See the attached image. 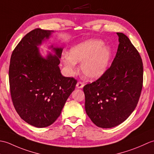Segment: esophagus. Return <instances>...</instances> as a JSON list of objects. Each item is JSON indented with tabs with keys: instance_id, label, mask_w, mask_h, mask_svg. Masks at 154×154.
Returning <instances> with one entry per match:
<instances>
[{
	"instance_id": "esophagus-1",
	"label": "esophagus",
	"mask_w": 154,
	"mask_h": 154,
	"mask_svg": "<svg viewBox=\"0 0 154 154\" xmlns=\"http://www.w3.org/2000/svg\"><path fill=\"white\" fill-rule=\"evenodd\" d=\"M77 87L78 89H82V88L84 87V84L81 82H78L77 83Z\"/></svg>"
}]
</instances>
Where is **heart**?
<instances>
[{"instance_id":"heart-1","label":"heart","mask_w":154,"mask_h":154,"mask_svg":"<svg viewBox=\"0 0 154 154\" xmlns=\"http://www.w3.org/2000/svg\"><path fill=\"white\" fill-rule=\"evenodd\" d=\"M112 57L110 47L104 45L102 40L90 39L71 48L63 56V64L70 74L77 69V62H81V68L88 79H99L109 69Z\"/></svg>"}]
</instances>
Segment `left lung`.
Wrapping results in <instances>:
<instances>
[{"label": "left lung", "instance_id": "left-lung-1", "mask_svg": "<svg viewBox=\"0 0 154 154\" xmlns=\"http://www.w3.org/2000/svg\"><path fill=\"white\" fill-rule=\"evenodd\" d=\"M119 45L103 76L83 87L85 111L92 122L110 128L125 121L138 103L143 84V63L125 34L117 32Z\"/></svg>", "mask_w": 154, "mask_h": 154}]
</instances>
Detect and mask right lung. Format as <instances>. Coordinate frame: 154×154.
<instances>
[{"label":"right lung","mask_w":154,"mask_h":154,"mask_svg":"<svg viewBox=\"0 0 154 154\" xmlns=\"http://www.w3.org/2000/svg\"><path fill=\"white\" fill-rule=\"evenodd\" d=\"M54 31L37 28L23 38L13 51L9 83L13 104L22 120L37 128L53 124L75 90L77 80L62 75L59 64L63 47L48 46L55 54L45 57L38 46Z\"/></svg>","instance_id":"right-lung-1"}]
</instances>
